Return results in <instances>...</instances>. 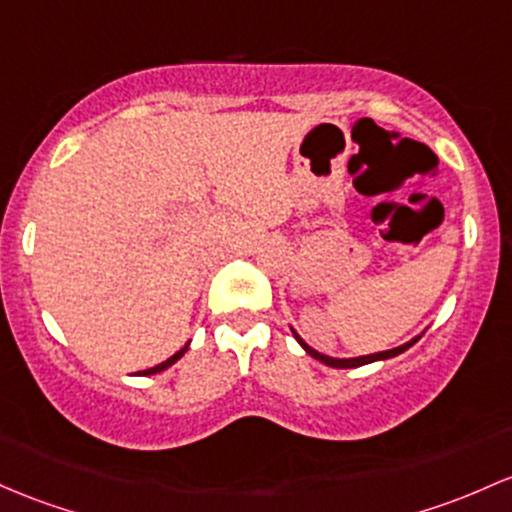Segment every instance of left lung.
I'll return each mask as SVG.
<instances>
[{"instance_id":"1","label":"left lung","mask_w":512,"mask_h":512,"mask_svg":"<svg viewBox=\"0 0 512 512\" xmlns=\"http://www.w3.org/2000/svg\"><path fill=\"white\" fill-rule=\"evenodd\" d=\"M294 338L299 340V345L303 347V350L308 352V355L311 357H316L318 362H323V364H328V367H333V369H355V367H362V364H369V362H379V359H391V357H396V355H401V352H406L408 347L413 345V342H418L420 338H415V340H411V342H406V345H401V347H393V350H386V352H376V355H367V357H355V359H335V357H328V355H320V352H316L313 350V347H308L306 342H303L299 335L294 333Z\"/></svg>"}]
</instances>
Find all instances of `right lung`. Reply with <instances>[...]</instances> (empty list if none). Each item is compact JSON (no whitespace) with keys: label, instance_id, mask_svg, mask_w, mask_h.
Masks as SVG:
<instances>
[{"label":"right lung","instance_id":"add662e5","mask_svg":"<svg viewBox=\"0 0 512 512\" xmlns=\"http://www.w3.org/2000/svg\"><path fill=\"white\" fill-rule=\"evenodd\" d=\"M184 352H187V347H182V350L177 352V355H172L170 359H167V362H162V364H157V367H153V369H145V372H140V374H157V372H162V369H167V367H172L174 362H177L179 357L184 355Z\"/></svg>","mask_w":512,"mask_h":512}]
</instances>
